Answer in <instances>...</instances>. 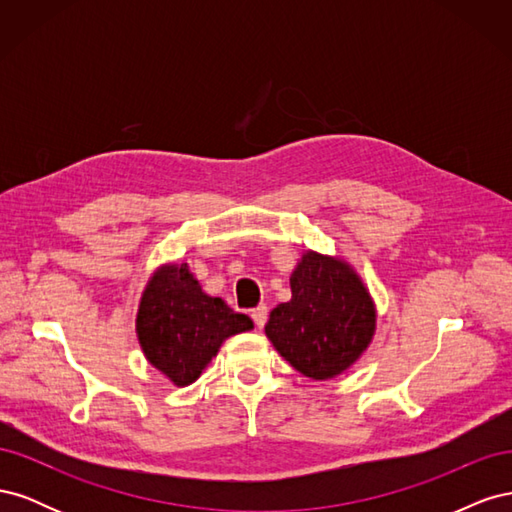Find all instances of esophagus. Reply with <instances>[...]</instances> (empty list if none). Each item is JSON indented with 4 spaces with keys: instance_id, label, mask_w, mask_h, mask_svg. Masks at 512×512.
<instances>
[{
    "instance_id": "esophagus-1",
    "label": "esophagus",
    "mask_w": 512,
    "mask_h": 512,
    "mask_svg": "<svg viewBox=\"0 0 512 512\" xmlns=\"http://www.w3.org/2000/svg\"><path fill=\"white\" fill-rule=\"evenodd\" d=\"M267 318H269V312H267V305H258L254 312H252V320L258 329H262L267 324Z\"/></svg>"
}]
</instances>
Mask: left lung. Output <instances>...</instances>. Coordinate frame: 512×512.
Returning a JSON list of instances; mask_svg holds the SVG:
<instances>
[{"label":"left lung","mask_w":512,"mask_h":512,"mask_svg":"<svg viewBox=\"0 0 512 512\" xmlns=\"http://www.w3.org/2000/svg\"><path fill=\"white\" fill-rule=\"evenodd\" d=\"M290 290V301L269 316V342L305 378L342 376L376 335L378 309L369 288L348 260L305 250Z\"/></svg>","instance_id":"8db88e82"}]
</instances>
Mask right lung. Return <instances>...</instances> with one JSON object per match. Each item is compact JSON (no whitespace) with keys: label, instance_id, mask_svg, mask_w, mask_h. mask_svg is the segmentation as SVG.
Returning a JSON list of instances; mask_svg holds the SVG:
<instances>
[{"label":"right lung","instance_id":"1","mask_svg":"<svg viewBox=\"0 0 512 512\" xmlns=\"http://www.w3.org/2000/svg\"><path fill=\"white\" fill-rule=\"evenodd\" d=\"M252 320L209 297L188 262H164L138 301L136 337L145 359L173 382H196L228 337L250 331Z\"/></svg>","mask_w":512,"mask_h":512}]
</instances>
